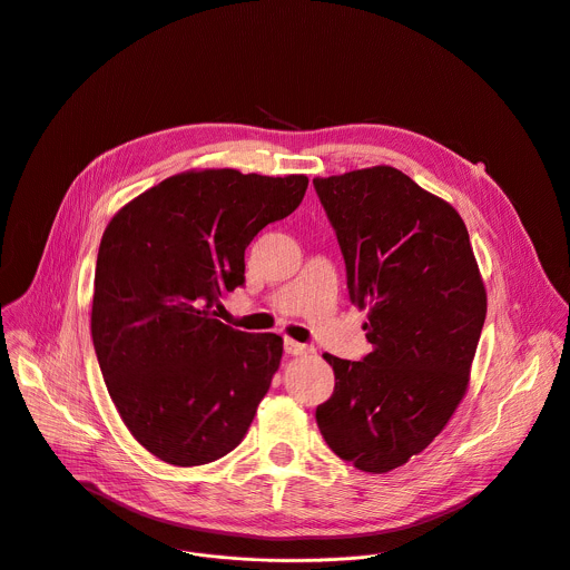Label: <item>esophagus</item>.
Here are the masks:
<instances>
[{"mask_svg": "<svg viewBox=\"0 0 570 570\" xmlns=\"http://www.w3.org/2000/svg\"><path fill=\"white\" fill-rule=\"evenodd\" d=\"M284 350H286V354H291V356H308V354L315 352L311 345L295 343V341H291V338L284 343Z\"/></svg>", "mask_w": 570, "mask_h": 570, "instance_id": "esophagus-1", "label": "esophagus"}]
</instances>
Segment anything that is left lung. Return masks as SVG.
Returning <instances> with one entry per match:
<instances>
[{
	"instance_id": "1",
	"label": "left lung",
	"mask_w": 570,
	"mask_h": 570,
	"mask_svg": "<svg viewBox=\"0 0 570 570\" xmlns=\"http://www.w3.org/2000/svg\"><path fill=\"white\" fill-rule=\"evenodd\" d=\"M367 308L363 361L324 354L334 394L315 409L330 449L367 473L422 453L469 387L487 291L460 214L394 167L313 178Z\"/></svg>"
}]
</instances>
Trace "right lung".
<instances>
[{
  "label": "right lung",
  "instance_id": "right-lung-1",
  "mask_svg": "<svg viewBox=\"0 0 570 570\" xmlns=\"http://www.w3.org/2000/svg\"><path fill=\"white\" fill-rule=\"evenodd\" d=\"M306 187V176L185 171L108 223L92 343L119 417L155 458L200 466L248 433L284 341L227 327L220 295L246 282L250 240L295 212Z\"/></svg>",
  "mask_w": 570,
  "mask_h": 570
}]
</instances>
